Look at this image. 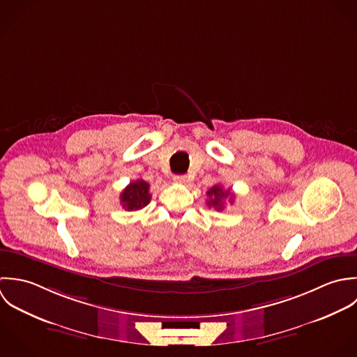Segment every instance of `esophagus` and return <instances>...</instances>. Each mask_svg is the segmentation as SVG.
<instances>
[{
  "label": "esophagus",
  "mask_w": 357,
  "mask_h": 357,
  "mask_svg": "<svg viewBox=\"0 0 357 357\" xmlns=\"http://www.w3.org/2000/svg\"><path fill=\"white\" fill-rule=\"evenodd\" d=\"M174 181L176 183H186L188 182V176L186 175H175L174 176Z\"/></svg>",
  "instance_id": "34e87169"
}]
</instances>
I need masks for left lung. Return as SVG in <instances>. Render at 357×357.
I'll return each mask as SVG.
<instances>
[{
	"mask_svg": "<svg viewBox=\"0 0 357 357\" xmlns=\"http://www.w3.org/2000/svg\"><path fill=\"white\" fill-rule=\"evenodd\" d=\"M208 200L207 206L213 207L216 211H222L225 208V200L229 199L230 204L234 202V196L230 193V189L225 190L222 185H215L207 192Z\"/></svg>",
	"mask_w": 357,
	"mask_h": 357,
	"instance_id": "left-lung-1",
	"label": "left lung"
}]
</instances>
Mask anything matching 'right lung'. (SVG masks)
Instances as JSON below:
<instances>
[{
	"label": "right lung",
	"mask_w": 357,
	"mask_h": 357,
	"mask_svg": "<svg viewBox=\"0 0 357 357\" xmlns=\"http://www.w3.org/2000/svg\"><path fill=\"white\" fill-rule=\"evenodd\" d=\"M151 195L149 193V183L143 179L131 182L120 195V203L127 211L142 210L150 203Z\"/></svg>",
	"instance_id": "right-lung-1"
}]
</instances>
